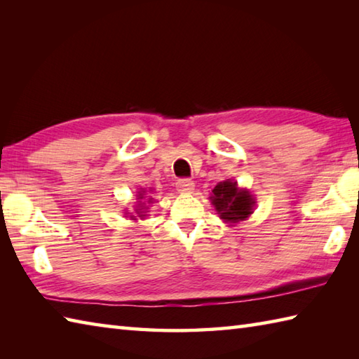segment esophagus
Returning <instances> with one entry per match:
<instances>
[{
  "instance_id": "obj_1",
  "label": "esophagus",
  "mask_w": 359,
  "mask_h": 359,
  "mask_svg": "<svg viewBox=\"0 0 359 359\" xmlns=\"http://www.w3.org/2000/svg\"><path fill=\"white\" fill-rule=\"evenodd\" d=\"M175 188L180 193H191L194 189V182L189 179H179L177 184H175Z\"/></svg>"
}]
</instances>
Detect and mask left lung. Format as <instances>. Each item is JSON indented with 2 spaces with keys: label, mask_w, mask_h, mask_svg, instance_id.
Returning a JSON list of instances; mask_svg holds the SVG:
<instances>
[{
  "label": "left lung",
  "mask_w": 359,
  "mask_h": 359,
  "mask_svg": "<svg viewBox=\"0 0 359 359\" xmlns=\"http://www.w3.org/2000/svg\"><path fill=\"white\" fill-rule=\"evenodd\" d=\"M211 203L215 205L217 215L228 224L245 220L253 212L255 199L247 189H239L238 182L230 179L219 182L212 189Z\"/></svg>",
  "instance_id": "obj_1"
}]
</instances>
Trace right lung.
Here are the masks:
<instances>
[{"label":"right lung","mask_w":359,"mask_h":359,"mask_svg":"<svg viewBox=\"0 0 359 359\" xmlns=\"http://www.w3.org/2000/svg\"><path fill=\"white\" fill-rule=\"evenodd\" d=\"M143 196H144V191H143V189H142V191L139 193V196H137V199H143ZM152 202V197H151V199L148 201V203H151ZM143 210H147V207H144V202L142 203H139V207H137V210H135V212H137V216H139L140 219H143L144 216H147V215H144V211ZM131 219H134L135 220V216H131Z\"/></svg>","instance_id":"add662e5"}]
</instances>
